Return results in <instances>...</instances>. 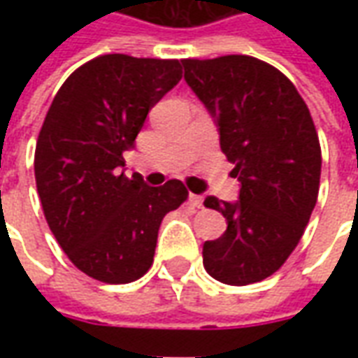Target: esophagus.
<instances>
[{"instance_id": "1", "label": "esophagus", "mask_w": 358, "mask_h": 358, "mask_svg": "<svg viewBox=\"0 0 358 358\" xmlns=\"http://www.w3.org/2000/svg\"><path fill=\"white\" fill-rule=\"evenodd\" d=\"M189 203L197 207V209H201L203 207V197L201 195H195V194H189Z\"/></svg>"}]
</instances>
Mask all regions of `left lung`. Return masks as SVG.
Masks as SVG:
<instances>
[{
    "mask_svg": "<svg viewBox=\"0 0 358 358\" xmlns=\"http://www.w3.org/2000/svg\"><path fill=\"white\" fill-rule=\"evenodd\" d=\"M182 65L241 184L238 201L205 199L228 228L203 243V266L222 284H255L287 261L315 209L322 166L315 122L292 80L261 59L224 55Z\"/></svg>",
    "mask_w": 358,
    "mask_h": 358,
    "instance_id": "8db88e82",
    "label": "left lung"
}]
</instances>
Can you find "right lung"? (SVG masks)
Returning a JSON list of instances; mask_svg holds the SVG:
<instances>
[{
    "label": "right lung",
    "mask_w": 358,
    "mask_h": 358,
    "mask_svg": "<svg viewBox=\"0 0 358 358\" xmlns=\"http://www.w3.org/2000/svg\"><path fill=\"white\" fill-rule=\"evenodd\" d=\"M180 78L178 59L99 55L66 78L45 115L34 155L43 215L74 266L99 282L143 276L164 215L187 199L180 180L151 187L120 171L151 107Z\"/></svg>",
    "instance_id": "obj_1"
}]
</instances>
